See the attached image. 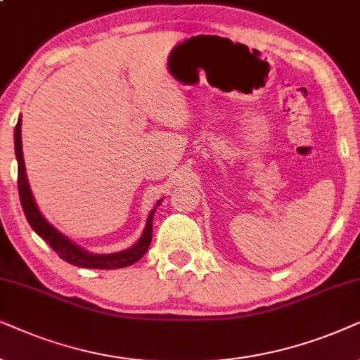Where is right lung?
Wrapping results in <instances>:
<instances>
[{"label":"right lung","instance_id":"right-lung-1","mask_svg":"<svg viewBox=\"0 0 360 360\" xmlns=\"http://www.w3.org/2000/svg\"><path fill=\"white\" fill-rule=\"evenodd\" d=\"M14 153H16L18 160V189H19V200H21L24 215H26L27 222L32 227V230L41 238L49 243L52 250L59 255L62 260L74 266L82 268H95V270H115V268H124L136 263L140 258L148 252L151 238H153V215L156 212V207L162 202L160 199L155 207L151 209L150 215L146 219V225L143 229L141 237L138 238L135 245H131L127 250L117 252V253H92L85 250L84 247L77 245L74 240L65 237L64 233L59 232L54 225L46 220L44 215L41 214L39 207L36 205V200L32 198L30 183H27L26 166H24V156H22V140H21V117L18 118L16 128H14Z\"/></svg>","mask_w":360,"mask_h":360}]
</instances>
